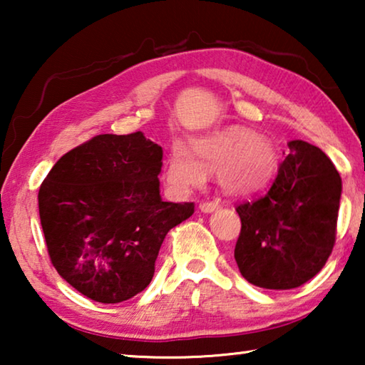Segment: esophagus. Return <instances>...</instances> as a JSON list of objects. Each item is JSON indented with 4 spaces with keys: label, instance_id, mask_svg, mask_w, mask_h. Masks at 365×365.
<instances>
[{
    "label": "esophagus",
    "instance_id": "1",
    "mask_svg": "<svg viewBox=\"0 0 365 365\" xmlns=\"http://www.w3.org/2000/svg\"><path fill=\"white\" fill-rule=\"evenodd\" d=\"M217 207H219V202H214V201H202V202H200V209H201L202 212H212Z\"/></svg>",
    "mask_w": 365,
    "mask_h": 365
}]
</instances>
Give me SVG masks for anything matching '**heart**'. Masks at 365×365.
I'll return each mask as SVG.
<instances>
[{
	"label": "heart",
	"mask_w": 365,
	"mask_h": 365,
	"mask_svg": "<svg viewBox=\"0 0 365 365\" xmlns=\"http://www.w3.org/2000/svg\"><path fill=\"white\" fill-rule=\"evenodd\" d=\"M279 169V153L267 137L230 127L191 140L190 150L177 143L165 163V183L183 195L214 172L215 182L230 196H248L267 187Z\"/></svg>",
	"instance_id": "b5f03b06"
}]
</instances>
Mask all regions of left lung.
Segmentation results:
<instances>
[{
  "label": "left lung",
  "mask_w": 365,
  "mask_h": 365,
  "mask_svg": "<svg viewBox=\"0 0 365 365\" xmlns=\"http://www.w3.org/2000/svg\"><path fill=\"white\" fill-rule=\"evenodd\" d=\"M288 148L267 193L237 206L235 261L246 280L265 289L298 288L316 277L336 237L341 177L317 146L293 140Z\"/></svg>",
  "instance_id": "obj_1"
}]
</instances>
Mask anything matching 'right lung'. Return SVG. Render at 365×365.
I'll list each match as a JSON object with an SVG mask.
<instances>
[{"mask_svg":"<svg viewBox=\"0 0 365 365\" xmlns=\"http://www.w3.org/2000/svg\"><path fill=\"white\" fill-rule=\"evenodd\" d=\"M163 148L141 132L96 135L66 153L38 191L48 255L86 298L115 304L150 285L165 235L195 212L163 201Z\"/></svg>","mask_w":365,"mask_h":365,"instance_id":"obj_1","label":"right lung"}]
</instances>
